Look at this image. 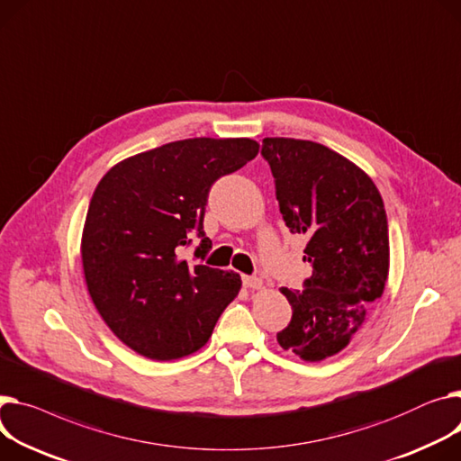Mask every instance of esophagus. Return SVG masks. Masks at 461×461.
I'll list each match as a JSON object with an SVG mask.
<instances>
[{"instance_id": "34e87169", "label": "esophagus", "mask_w": 461, "mask_h": 461, "mask_svg": "<svg viewBox=\"0 0 461 461\" xmlns=\"http://www.w3.org/2000/svg\"><path fill=\"white\" fill-rule=\"evenodd\" d=\"M242 285H244V289H249V291H258V289H261L263 282L259 278H256V276H244Z\"/></svg>"}]
</instances>
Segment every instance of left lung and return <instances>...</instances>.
<instances>
[{"label": "left lung", "instance_id": "left-lung-1", "mask_svg": "<svg viewBox=\"0 0 461 461\" xmlns=\"http://www.w3.org/2000/svg\"><path fill=\"white\" fill-rule=\"evenodd\" d=\"M276 200L291 230L308 237L312 276L287 296L293 317L276 339L305 361L341 352L382 298L389 272L384 200L361 168L333 149L298 139L267 137Z\"/></svg>", "mask_w": 461, "mask_h": 461}]
</instances>
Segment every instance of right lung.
Wrapping results in <instances>:
<instances>
[{
  "mask_svg": "<svg viewBox=\"0 0 461 461\" xmlns=\"http://www.w3.org/2000/svg\"><path fill=\"white\" fill-rule=\"evenodd\" d=\"M250 139H185L114 165L92 194L81 259L98 313L137 354L170 361L202 348L237 296L235 272L202 261L211 250L203 214L212 183L252 161ZM196 232L191 266L180 259Z\"/></svg>",
  "mask_w": 461,
  "mask_h": 461,
  "instance_id": "add662e5",
  "label": "right lung"
}]
</instances>
